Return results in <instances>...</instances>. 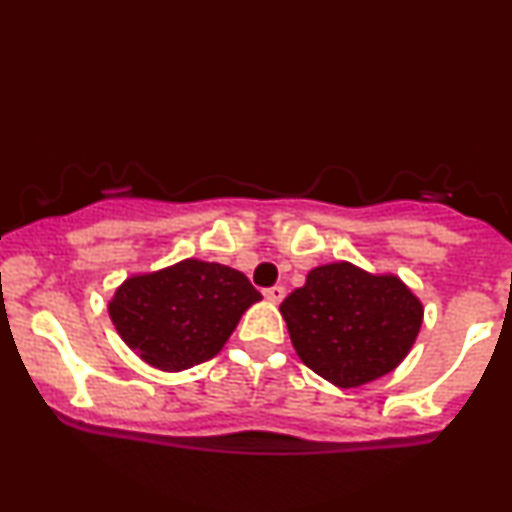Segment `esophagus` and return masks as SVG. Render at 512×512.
Returning <instances> with one entry per match:
<instances>
[{"label":"esophagus","mask_w":512,"mask_h":512,"mask_svg":"<svg viewBox=\"0 0 512 512\" xmlns=\"http://www.w3.org/2000/svg\"><path fill=\"white\" fill-rule=\"evenodd\" d=\"M263 296L268 298L270 303H280L282 298H284V287H270V289H265Z\"/></svg>","instance_id":"34e87169"}]
</instances>
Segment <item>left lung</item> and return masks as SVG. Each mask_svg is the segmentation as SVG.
<instances>
[{"label":"left lung","instance_id":"1","mask_svg":"<svg viewBox=\"0 0 512 512\" xmlns=\"http://www.w3.org/2000/svg\"><path fill=\"white\" fill-rule=\"evenodd\" d=\"M280 313L301 362L336 388L364 386L400 367L423 324V303L400 277L350 261L310 270Z\"/></svg>","mask_w":512,"mask_h":512}]
</instances>
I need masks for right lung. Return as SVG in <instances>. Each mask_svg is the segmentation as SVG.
Returning a JSON list of instances; mask_svg holds the SVG:
<instances>
[{
	"label": "right lung",
	"mask_w": 512,
	"mask_h": 512,
	"mask_svg": "<svg viewBox=\"0 0 512 512\" xmlns=\"http://www.w3.org/2000/svg\"><path fill=\"white\" fill-rule=\"evenodd\" d=\"M261 298L240 270L183 258L126 277L108 301V315L145 364L171 374L221 353L242 315Z\"/></svg>",
	"instance_id": "add662e5"
}]
</instances>
